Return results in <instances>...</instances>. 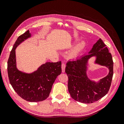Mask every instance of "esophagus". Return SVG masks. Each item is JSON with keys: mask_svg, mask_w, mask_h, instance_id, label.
<instances>
[{"mask_svg": "<svg viewBox=\"0 0 124 124\" xmlns=\"http://www.w3.org/2000/svg\"><path fill=\"white\" fill-rule=\"evenodd\" d=\"M65 67H66V65L65 63H62V65H61V68H62V72H65Z\"/></svg>", "mask_w": 124, "mask_h": 124, "instance_id": "obj_1", "label": "esophagus"}]
</instances>
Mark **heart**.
I'll use <instances>...</instances> for the list:
<instances>
[{
  "label": "heart",
  "instance_id": "b5f03b06",
  "mask_svg": "<svg viewBox=\"0 0 124 124\" xmlns=\"http://www.w3.org/2000/svg\"><path fill=\"white\" fill-rule=\"evenodd\" d=\"M85 43L84 41H81L78 42L69 52V57L71 58H74L77 57L79 54H80L85 49Z\"/></svg>",
  "mask_w": 124,
  "mask_h": 124
}]
</instances>
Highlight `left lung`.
I'll return each instance as SVG.
<instances>
[{
  "mask_svg": "<svg viewBox=\"0 0 124 124\" xmlns=\"http://www.w3.org/2000/svg\"><path fill=\"white\" fill-rule=\"evenodd\" d=\"M96 57L95 62L106 66L109 69L106 77L98 83L90 80L86 74L88 59ZM113 62L111 54L103 41L99 39L87 55L76 60L68 61L65 72L68 77V89L72 99L84 103H92L99 100L108 93L113 77Z\"/></svg>",
  "mask_w": 124,
  "mask_h": 124,
  "instance_id": "1",
  "label": "left lung"
}]
</instances>
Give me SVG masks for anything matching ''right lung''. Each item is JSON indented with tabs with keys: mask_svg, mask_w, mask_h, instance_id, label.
<instances>
[{
	"mask_svg": "<svg viewBox=\"0 0 124 124\" xmlns=\"http://www.w3.org/2000/svg\"><path fill=\"white\" fill-rule=\"evenodd\" d=\"M31 36L28 30L16 41L8 61V73L10 84L19 96L29 102H39L49 97L55 79L61 73V62H46L31 73L19 70L16 65L15 50Z\"/></svg>",
	"mask_w": 124,
	"mask_h": 124,
	"instance_id": "1",
	"label": "right lung"
}]
</instances>
